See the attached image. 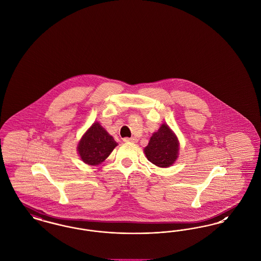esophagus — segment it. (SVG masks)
<instances>
[{
	"label": "esophagus",
	"mask_w": 261,
	"mask_h": 261,
	"mask_svg": "<svg viewBox=\"0 0 261 261\" xmlns=\"http://www.w3.org/2000/svg\"><path fill=\"white\" fill-rule=\"evenodd\" d=\"M137 139H135L134 137H131V138H123V142H136Z\"/></svg>",
	"instance_id": "esophagus-1"
}]
</instances>
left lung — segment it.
<instances>
[{
    "label": "left lung",
    "mask_w": 261,
    "mask_h": 261,
    "mask_svg": "<svg viewBox=\"0 0 261 261\" xmlns=\"http://www.w3.org/2000/svg\"><path fill=\"white\" fill-rule=\"evenodd\" d=\"M144 150L151 163L160 167H168L177 159L179 143L171 129L162 124L159 131L153 133Z\"/></svg>",
    "instance_id": "obj_1"
}]
</instances>
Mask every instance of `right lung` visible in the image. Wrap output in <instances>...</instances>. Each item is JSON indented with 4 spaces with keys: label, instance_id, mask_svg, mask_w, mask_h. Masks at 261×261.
Wrapping results in <instances>:
<instances>
[{
    "label": "right lung",
    "instance_id": "1",
    "mask_svg": "<svg viewBox=\"0 0 261 261\" xmlns=\"http://www.w3.org/2000/svg\"><path fill=\"white\" fill-rule=\"evenodd\" d=\"M116 146L114 139L96 122L79 142L78 152L85 163L97 165L103 162Z\"/></svg>",
    "mask_w": 261,
    "mask_h": 261
}]
</instances>
